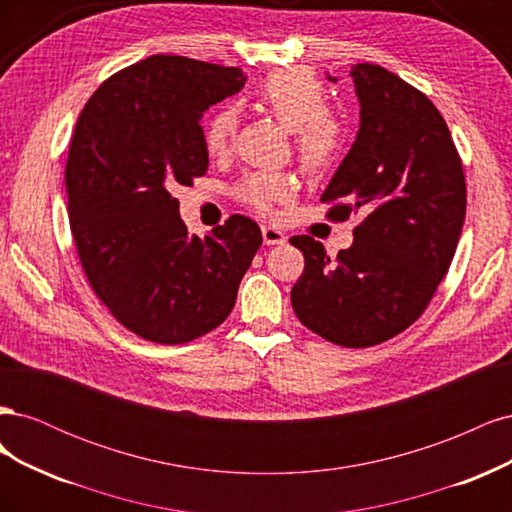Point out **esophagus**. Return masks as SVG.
<instances>
[{"instance_id":"1","label":"esophagus","mask_w":512,"mask_h":512,"mask_svg":"<svg viewBox=\"0 0 512 512\" xmlns=\"http://www.w3.org/2000/svg\"><path fill=\"white\" fill-rule=\"evenodd\" d=\"M262 239H265L267 245H282L286 241L284 232L273 228V226H262Z\"/></svg>"}]
</instances>
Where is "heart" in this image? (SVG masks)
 <instances>
[{
    "mask_svg": "<svg viewBox=\"0 0 512 512\" xmlns=\"http://www.w3.org/2000/svg\"><path fill=\"white\" fill-rule=\"evenodd\" d=\"M254 102L292 130L294 151L309 177L327 175L342 158L346 145L344 121L329 108L327 87L312 72L297 68L271 72L258 85ZM237 126L235 106L215 108L203 128L209 156L220 158L228 153ZM299 190V177L288 170H254L237 181L235 196L258 215H271L275 207L292 203Z\"/></svg>",
    "mask_w": 512,
    "mask_h": 512,
    "instance_id": "heart-1",
    "label": "heart"
}]
</instances>
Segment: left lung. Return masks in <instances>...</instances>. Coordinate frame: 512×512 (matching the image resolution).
<instances>
[{
	"label": "left lung",
	"instance_id": "1",
	"mask_svg": "<svg viewBox=\"0 0 512 512\" xmlns=\"http://www.w3.org/2000/svg\"><path fill=\"white\" fill-rule=\"evenodd\" d=\"M352 79L361 130L322 203L331 222H361L337 258L312 237L290 239L305 258L290 301L327 342L369 348L406 331L436 294L466 218V175L423 91L376 64H356Z\"/></svg>",
	"mask_w": 512,
	"mask_h": 512
}]
</instances>
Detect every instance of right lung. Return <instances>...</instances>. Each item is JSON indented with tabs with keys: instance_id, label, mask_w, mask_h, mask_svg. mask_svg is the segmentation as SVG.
Segmentation results:
<instances>
[{
	"instance_id": "1",
	"label": "right lung",
	"mask_w": 512,
	"mask_h": 512,
	"mask_svg": "<svg viewBox=\"0 0 512 512\" xmlns=\"http://www.w3.org/2000/svg\"><path fill=\"white\" fill-rule=\"evenodd\" d=\"M243 85L239 68L151 55L108 76L76 121L66 162L76 254L108 312L147 342L218 329L262 243L239 213L190 237L170 194L207 173L200 117Z\"/></svg>"
}]
</instances>
